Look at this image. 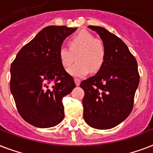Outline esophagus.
Returning a JSON list of instances; mask_svg holds the SVG:
<instances>
[{
	"mask_svg": "<svg viewBox=\"0 0 153 153\" xmlns=\"http://www.w3.org/2000/svg\"><path fill=\"white\" fill-rule=\"evenodd\" d=\"M75 83H76V85L78 86V85H80V80L79 79H75Z\"/></svg>",
	"mask_w": 153,
	"mask_h": 153,
	"instance_id": "esophagus-1",
	"label": "esophagus"
}]
</instances>
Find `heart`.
<instances>
[{"mask_svg":"<svg viewBox=\"0 0 153 153\" xmlns=\"http://www.w3.org/2000/svg\"><path fill=\"white\" fill-rule=\"evenodd\" d=\"M105 54L104 44L85 30L72 37L69 48L61 46L59 49L60 62L65 68L72 65L76 56L77 63L68 68V72L76 77L87 75L91 69L93 72L100 70L105 63Z\"/></svg>","mask_w":153,"mask_h":153,"instance_id":"heart-1","label":"heart"}]
</instances>
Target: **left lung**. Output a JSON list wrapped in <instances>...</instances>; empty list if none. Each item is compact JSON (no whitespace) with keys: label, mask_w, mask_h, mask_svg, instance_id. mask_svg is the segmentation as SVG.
Masks as SVG:
<instances>
[{"label":"left lung","mask_w":153,"mask_h":153,"mask_svg":"<svg viewBox=\"0 0 153 153\" xmlns=\"http://www.w3.org/2000/svg\"><path fill=\"white\" fill-rule=\"evenodd\" d=\"M88 28L100 36L105 60L97 73L80 83L85 91L83 117L97 129H109L124 121L133 107L140 76L136 58L123 41L100 26Z\"/></svg>","instance_id":"left-lung-1"}]
</instances>
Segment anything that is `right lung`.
Listing matches in <instances>:
<instances>
[{
	"instance_id": "right-lung-1",
	"label": "right lung",
	"mask_w": 153,
	"mask_h": 153,
	"mask_svg": "<svg viewBox=\"0 0 153 153\" xmlns=\"http://www.w3.org/2000/svg\"><path fill=\"white\" fill-rule=\"evenodd\" d=\"M76 28L45 27L17 53L10 68V91L26 122L46 128L65 117L62 99L76 87L64 68L59 49Z\"/></svg>"
}]
</instances>
